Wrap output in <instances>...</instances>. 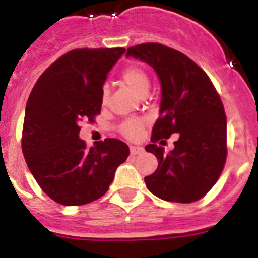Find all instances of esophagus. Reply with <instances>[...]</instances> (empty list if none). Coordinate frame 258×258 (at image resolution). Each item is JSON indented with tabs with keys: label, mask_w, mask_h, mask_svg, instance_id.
Masks as SVG:
<instances>
[{
	"label": "esophagus",
	"mask_w": 258,
	"mask_h": 258,
	"mask_svg": "<svg viewBox=\"0 0 258 258\" xmlns=\"http://www.w3.org/2000/svg\"><path fill=\"white\" fill-rule=\"evenodd\" d=\"M130 151H131V155H140L143 152V147L131 146L130 147Z\"/></svg>",
	"instance_id": "esophagus-1"
}]
</instances>
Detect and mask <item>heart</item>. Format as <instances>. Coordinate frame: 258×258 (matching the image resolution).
Returning <instances> with one entry per match:
<instances>
[{
  "label": "heart",
  "mask_w": 258,
  "mask_h": 258,
  "mask_svg": "<svg viewBox=\"0 0 258 258\" xmlns=\"http://www.w3.org/2000/svg\"><path fill=\"white\" fill-rule=\"evenodd\" d=\"M122 81L125 85L128 86L134 93L139 94V96H146L149 89V77L144 69L140 67L131 66L125 68L122 73ZM101 99H102V105H106L109 101V88L103 86L102 93H101ZM144 120L143 119H130L125 120L120 125V133L130 139H135L140 135Z\"/></svg>",
  "instance_id": "obj_1"
}]
</instances>
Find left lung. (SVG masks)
Segmentation results:
<instances>
[{
	"label": "left lung",
	"instance_id": "1",
	"mask_svg": "<svg viewBox=\"0 0 258 258\" xmlns=\"http://www.w3.org/2000/svg\"><path fill=\"white\" fill-rule=\"evenodd\" d=\"M125 56L147 62L161 84L160 116L147 152L157 157L155 173L144 178L156 197L191 203L205 197L219 178L227 157V119L222 99L201 67L160 43L130 47ZM178 133L169 154L156 141Z\"/></svg>",
	"mask_w": 258,
	"mask_h": 258
}]
</instances>
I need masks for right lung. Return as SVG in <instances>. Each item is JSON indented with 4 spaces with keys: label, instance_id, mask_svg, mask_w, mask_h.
Instances as JSON below:
<instances>
[{
    "label": "right lung",
    "instance_id": "add662e5",
    "mask_svg": "<svg viewBox=\"0 0 258 258\" xmlns=\"http://www.w3.org/2000/svg\"><path fill=\"white\" fill-rule=\"evenodd\" d=\"M124 48L72 49L45 69L31 90L25 111L22 151L43 191L64 206L101 198L128 146L105 139L88 148L79 138L82 120L101 112L102 86Z\"/></svg>",
    "mask_w": 258,
    "mask_h": 258
}]
</instances>
